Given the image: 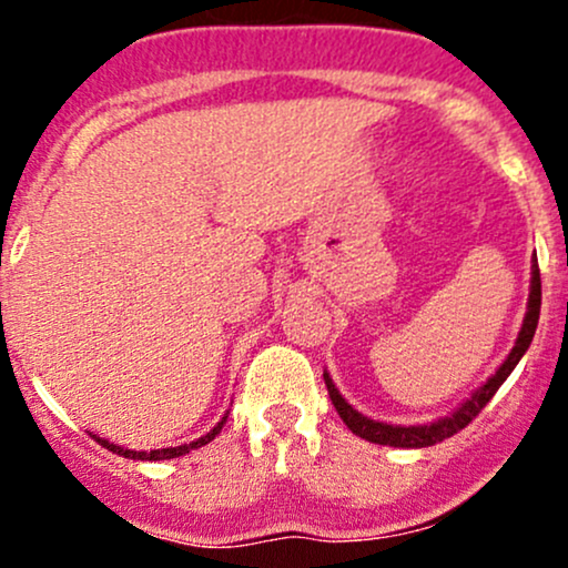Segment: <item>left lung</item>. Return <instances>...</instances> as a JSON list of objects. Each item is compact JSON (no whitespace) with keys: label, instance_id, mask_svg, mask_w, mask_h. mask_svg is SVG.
Wrapping results in <instances>:
<instances>
[{"label":"left lung","instance_id":"obj_1","mask_svg":"<svg viewBox=\"0 0 568 568\" xmlns=\"http://www.w3.org/2000/svg\"><path fill=\"white\" fill-rule=\"evenodd\" d=\"M539 306H542V280H539V264H537V256H534L529 304H526L524 325H520L518 338H515L510 355H507L505 363H501V366L494 371V374L488 376V379L480 384V387L475 389V393L467 397V400L462 403L459 408H454L448 416H440V419L427 422V425H408V427L406 425H387V422L368 419V416H363L361 410H355L347 400H344L342 393L336 389L334 379L328 376V371H323V379H325V387H328L331 403H334V408L338 410V416L344 419V425H347L352 433L357 435V438H366L368 443H379V446H395V448L435 446V443L452 438V435L459 433V429H465L467 425H470L475 416L484 410L486 403L491 400L494 393H497L501 384H505L507 376L513 374V368L518 366V361L526 355V349H529L534 331H537Z\"/></svg>","mask_w":568,"mask_h":568}]
</instances>
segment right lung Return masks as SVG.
I'll return each mask as SVG.
<instances>
[{
    "mask_svg": "<svg viewBox=\"0 0 568 568\" xmlns=\"http://www.w3.org/2000/svg\"><path fill=\"white\" fill-rule=\"evenodd\" d=\"M226 416L230 414H224L221 416V422L216 427L211 429V433L207 435H202V438H197V440H192V443H184V446H173V448H154V452H133V448H122V446H116V443H109L106 438H98V435H93V438L101 443L103 448H109V452L112 454H120V456H125V459H141V462H160V459H175V456H184V454H189V452H194V448H200V446H205V443H211L213 438H216V435L221 433V427L226 425Z\"/></svg>",
    "mask_w": 568,
    "mask_h": 568,
    "instance_id": "right-lung-1",
    "label": "right lung"
}]
</instances>
